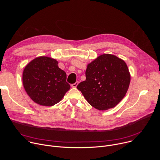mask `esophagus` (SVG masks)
Masks as SVG:
<instances>
[{
  "label": "esophagus",
  "mask_w": 160,
  "mask_h": 160,
  "mask_svg": "<svg viewBox=\"0 0 160 160\" xmlns=\"http://www.w3.org/2000/svg\"><path fill=\"white\" fill-rule=\"evenodd\" d=\"M78 81H77L75 83H73V84H72V87H76L77 85H78Z\"/></svg>",
  "instance_id": "34e87169"
}]
</instances>
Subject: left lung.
I'll list each match as a JSON object with an SVG mask.
<instances>
[{
	"label": "left lung",
	"instance_id": "left-lung-1",
	"mask_svg": "<svg viewBox=\"0 0 160 160\" xmlns=\"http://www.w3.org/2000/svg\"><path fill=\"white\" fill-rule=\"evenodd\" d=\"M85 76L86 80L77 87L87 102L99 110L116 106L125 96L130 82L125 61L108 54L88 64Z\"/></svg>",
	"mask_w": 160,
	"mask_h": 160
}]
</instances>
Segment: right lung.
Segmentation results:
<instances>
[{
    "instance_id": "1",
    "label": "right lung",
    "mask_w": 160,
    "mask_h": 160,
    "mask_svg": "<svg viewBox=\"0 0 160 160\" xmlns=\"http://www.w3.org/2000/svg\"><path fill=\"white\" fill-rule=\"evenodd\" d=\"M58 64L54 59L41 56L29 62L23 71L22 83L26 92L40 105L51 106L57 104L70 88L66 73Z\"/></svg>"
}]
</instances>
